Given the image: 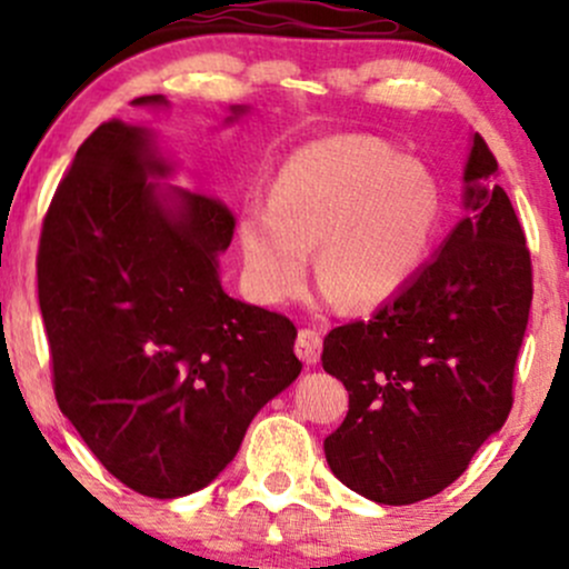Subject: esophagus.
Here are the masks:
<instances>
[{"label":"esophagus","instance_id":"34e87169","mask_svg":"<svg viewBox=\"0 0 569 569\" xmlns=\"http://www.w3.org/2000/svg\"><path fill=\"white\" fill-rule=\"evenodd\" d=\"M297 356L302 358L307 367H312V363H318V358H321V348H323V337L321 331L316 329H299L297 335Z\"/></svg>","mask_w":569,"mask_h":569}]
</instances>
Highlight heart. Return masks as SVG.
<instances>
[{"mask_svg": "<svg viewBox=\"0 0 569 569\" xmlns=\"http://www.w3.org/2000/svg\"><path fill=\"white\" fill-rule=\"evenodd\" d=\"M439 217L422 166L367 136L297 149L272 184L270 206L248 202L238 221L253 293L286 302L302 291L310 248L326 299L377 305L415 276Z\"/></svg>", "mask_w": 569, "mask_h": 569, "instance_id": "b5f03b06", "label": "heart"}]
</instances>
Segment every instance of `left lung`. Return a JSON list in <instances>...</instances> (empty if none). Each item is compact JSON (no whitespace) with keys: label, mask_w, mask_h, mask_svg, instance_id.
<instances>
[{"label":"left lung","mask_w":569,"mask_h":569,"mask_svg":"<svg viewBox=\"0 0 569 569\" xmlns=\"http://www.w3.org/2000/svg\"><path fill=\"white\" fill-rule=\"evenodd\" d=\"M498 160L473 136L468 213L433 262L369 321L331 329L323 369L348 390L326 436L329 468L363 498L409 506L447 489L513 407V369L532 305V262Z\"/></svg>","instance_id":"1"}]
</instances>
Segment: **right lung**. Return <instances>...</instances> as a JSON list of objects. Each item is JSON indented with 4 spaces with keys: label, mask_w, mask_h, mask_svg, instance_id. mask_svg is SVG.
Returning <instances> with one entry per match:
<instances>
[{
    "label": "right lung",
    "mask_w": 569,
    "mask_h": 569,
    "mask_svg": "<svg viewBox=\"0 0 569 569\" xmlns=\"http://www.w3.org/2000/svg\"><path fill=\"white\" fill-rule=\"evenodd\" d=\"M168 173L147 128L98 126L50 200L37 253L58 407L114 479L158 500L211 485L302 371L297 326L221 289L230 208L149 181Z\"/></svg>",
    "instance_id": "obj_1"
}]
</instances>
